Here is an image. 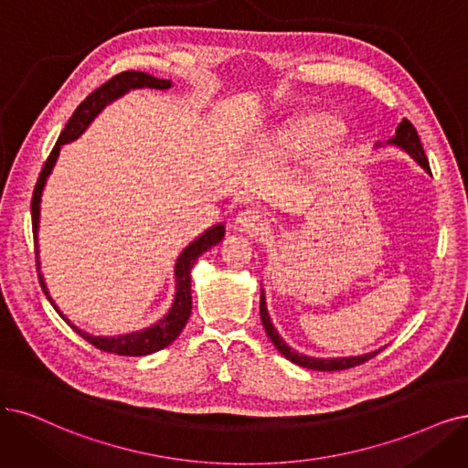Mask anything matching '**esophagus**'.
Segmentation results:
<instances>
[{"mask_svg": "<svg viewBox=\"0 0 468 468\" xmlns=\"http://www.w3.org/2000/svg\"><path fill=\"white\" fill-rule=\"evenodd\" d=\"M235 228L249 235H264L268 231V219L258 210H243L235 218Z\"/></svg>", "mask_w": 468, "mask_h": 468, "instance_id": "34e87169", "label": "esophagus"}]
</instances>
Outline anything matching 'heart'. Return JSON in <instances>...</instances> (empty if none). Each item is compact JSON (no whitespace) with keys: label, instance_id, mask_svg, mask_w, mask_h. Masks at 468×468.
Wrapping results in <instances>:
<instances>
[{"label":"heart","instance_id":"b5f03b06","mask_svg":"<svg viewBox=\"0 0 468 468\" xmlns=\"http://www.w3.org/2000/svg\"><path fill=\"white\" fill-rule=\"evenodd\" d=\"M327 121L318 115H310L301 119L299 123L291 129L287 136V144L291 148H308L313 146L318 138L325 133Z\"/></svg>","mask_w":468,"mask_h":468}]
</instances>
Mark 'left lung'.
<instances>
[{"label": "left lung", "instance_id": "obj_1", "mask_svg": "<svg viewBox=\"0 0 468 468\" xmlns=\"http://www.w3.org/2000/svg\"><path fill=\"white\" fill-rule=\"evenodd\" d=\"M389 146H397L401 148L403 152H407L410 158L417 162L426 173H430V164H428V158L424 154V148H422V143L419 138V133L417 129L412 127L410 121L403 119L399 125H397L395 129V136L389 138V141L386 143ZM382 146V143H376V148ZM261 318H262V324H264V330L268 334V337L271 339V343L275 345V349H278L287 360H291L292 365H299L303 368H310V370H320V372H334V370H347V368H353L356 365H362V362L370 360L372 356H376L382 349L378 351H372V353H367V355H358V356H335V358H320V356H308V355H303V353H297L295 349H291L289 345L283 341V337L278 334V330H275L271 320H270V314H268V306H266V292L264 289H261Z\"/></svg>", "mask_w": 468, "mask_h": 468}]
</instances>
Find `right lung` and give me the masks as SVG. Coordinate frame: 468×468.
I'll return each instance as SVG.
<instances>
[{
    "mask_svg": "<svg viewBox=\"0 0 468 468\" xmlns=\"http://www.w3.org/2000/svg\"><path fill=\"white\" fill-rule=\"evenodd\" d=\"M134 89H155V90H167L171 89V80L167 79H155L148 73L143 71H123L115 75L113 79H110L108 82H103L100 89H96L89 98H86L80 106L75 110V113L71 115V119L67 121V125L63 129V133L59 134L58 143L51 150L49 158L46 160L40 177L37 181V186H34L32 193V233H34V249H37V268H38V280L42 285L44 295L48 297V301L51 303L58 310V314L73 327V330L89 343H92L96 349L106 351V353H115V355H123V356H144V355H152L155 351H160L164 347H167L169 343L176 341L179 337V334L183 332V327L190 316V310H193V297H190V270H193L195 262L198 261V256L204 254L206 250H210L212 247H216L219 240L225 235V225L218 223L212 225L210 229H206L198 239H195L193 243L183 249V252L179 254L177 262H176V297H173L171 308L167 310V314L155 322L150 327H144L141 332H131V334H123V335H113V337H103V335H92L86 334L75 324H71V320L65 318V314L56 306L54 299L49 297V291L46 287L44 275L40 271V256H38V225H40V202H42V190L46 186V181L49 177L51 169H54L58 155L63 144L73 143L75 138H79L86 127H89L92 121L96 119V115L108 106V103L115 101L117 98L125 96L129 90Z\"/></svg>",
    "mask_w": 468,
    "mask_h": 468,
    "instance_id": "add662e5",
    "label": "right lung"
}]
</instances>
